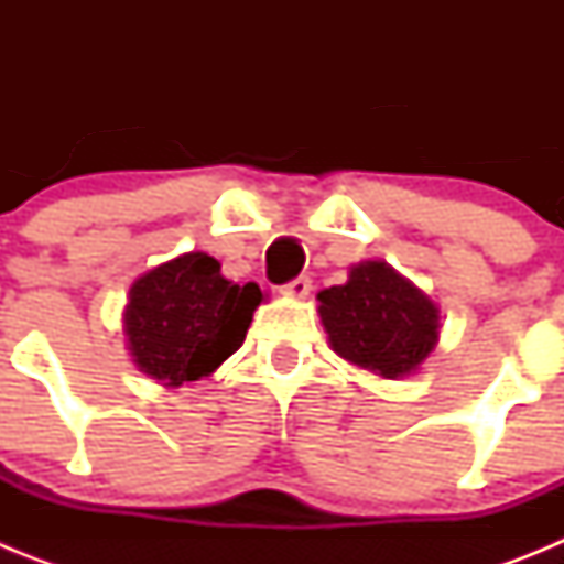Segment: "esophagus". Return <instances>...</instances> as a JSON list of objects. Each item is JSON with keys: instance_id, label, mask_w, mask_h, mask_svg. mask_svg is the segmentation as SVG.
<instances>
[{"instance_id": "1", "label": "esophagus", "mask_w": 564, "mask_h": 564, "mask_svg": "<svg viewBox=\"0 0 564 564\" xmlns=\"http://www.w3.org/2000/svg\"><path fill=\"white\" fill-rule=\"evenodd\" d=\"M311 291H313V282L307 276L293 279V282H288V285L282 288V293H285V296H291V299H305Z\"/></svg>"}]
</instances>
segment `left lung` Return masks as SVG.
<instances>
[{
  "label": "left lung",
  "mask_w": 564,
  "mask_h": 564,
  "mask_svg": "<svg viewBox=\"0 0 564 564\" xmlns=\"http://www.w3.org/2000/svg\"><path fill=\"white\" fill-rule=\"evenodd\" d=\"M316 299L333 352L378 378L412 376L441 341V307L383 259L350 265Z\"/></svg>",
  "instance_id": "obj_1"
}]
</instances>
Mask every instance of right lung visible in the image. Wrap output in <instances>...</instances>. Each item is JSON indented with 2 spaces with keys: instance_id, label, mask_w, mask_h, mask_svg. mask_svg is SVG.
I'll use <instances>...</instances> for the list:
<instances>
[{
  "instance_id": "1",
  "label": "right lung",
  "mask_w": 564,
  "mask_h": 564,
  "mask_svg": "<svg viewBox=\"0 0 564 564\" xmlns=\"http://www.w3.org/2000/svg\"><path fill=\"white\" fill-rule=\"evenodd\" d=\"M265 302L257 282L234 285L203 251L149 268L129 288L123 336L132 364L166 390L217 372L242 347L253 311Z\"/></svg>"
}]
</instances>
